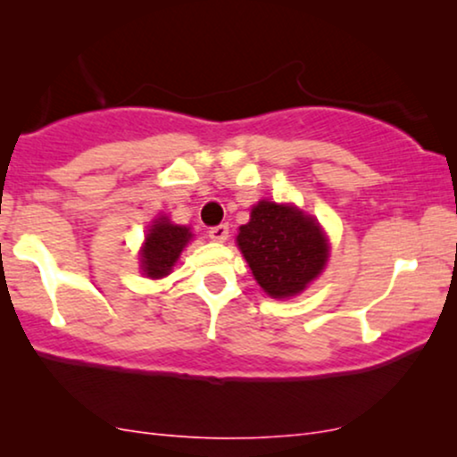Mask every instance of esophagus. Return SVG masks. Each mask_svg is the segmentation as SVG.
I'll use <instances>...</instances> for the list:
<instances>
[{
	"instance_id": "esophagus-1",
	"label": "esophagus",
	"mask_w": 457,
	"mask_h": 457,
	"mask_svg": "<svg viewBox=\"0 0 457 457\" xmlns=\"http://www.w3.org/2000/svg\"><path fill=\"white\" fill-rule=\"evenodd\" d=\"M208 236H211V240H214V243H225V240H228V236H229L228 223L214 225V228L208 229Z\"/></svg>"
}]
</instances>
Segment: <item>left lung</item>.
<instances>
[{"label":"left lung","instance_id":"obj_1","mask_svg":"<svg viewBox=\"0 0 457 457\" xmlns=\"http://www.w3.org/2000/svg\"><path fill=\"white\" fill-rule=\"evenodd\" d=\"M236 240L255 279L275 298L303 292L327 264V238L318 223L295 206L260 202Z\"/></svg>","mask_w":457,"mask_h":457}]
</instances>
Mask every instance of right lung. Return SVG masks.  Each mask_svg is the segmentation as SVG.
Listing matches in <instances>:
<instances>
[{
    "mask_svg": "<svg viewBox=\"0 0 457 457\" xmlns=\"http://www.w3.org/2000/svg\"><path fill=\"white\" fill-rule=\"evenodd\" d=\"M188 238H191L188 228L170 223L165 217L154 221L145 236L144 251H141V266H144L145 275L152 279L170 275L171 266L180 258L182 246L188 243Z\"/></svg>",
    "mask_w": 457,
    "mask_h": 457,
    "instance_id": "add662e5",
    "label": "right lung"
}]
</instances>
